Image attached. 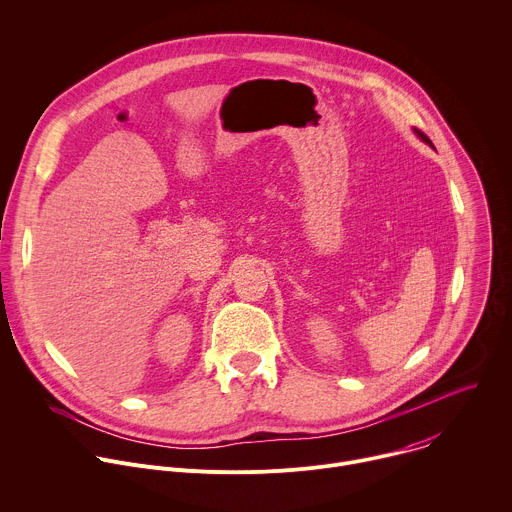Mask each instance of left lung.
<instances>
[{
    "label": "left lung",
    "mask_w": 512,
    "mask_h": 512,
    "mask_svg": "<svg viewBox=\"0 0 512 512\" xmlns=\"http://www.w3.org/2000/svg\"><path fill=\"white\" fill-rule=\"evenodd\" d=\"M414 130H416V128H414ZM416 132H418V136H420V138H422V140H424V142H428V144H430V146H434V144H432V140H430V138H428V136H426V134H424V132H422V130H416Z\"/></svg>",
    "instance_id": "left-lung-1"
}]
</instances>
